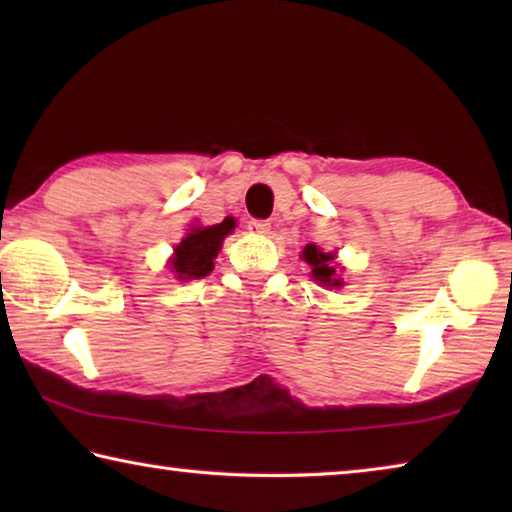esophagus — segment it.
<instances>
[{
	"label": "esophagus",
	"mask_w": 512,
	"mask_h": 512,
	"mask_svg": "<svg viewBox=\"0 0 512 512\" xmlns=\"http://www.w3.org/2000/svg\"><path fill=\"white\" fill-rule=\"evenodd\" d=\"M248 228L250 232H257V235H268V232H271V223L262 219H250Z\"/></svg>",
	"instance_id": "obj_1"
}]
</instances>
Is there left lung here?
I'll use <instances>...</instances> for the list:
<instances>
[{"mask_svg":"<svg viewBox=\"0 0 512 512\" xmlns=\"http://www.w3.org/2000/svg\"><path fill=\"white\" fill-rule=\"evenodd\" d=\"M300 257L309 264V268H311L309 275L314 277L320 287H329V289L343 287V277L339 275V264L334 262L336 259L334 253H323L318 246L307 244Z\"/></svg>","mask_w":512,"mask_h":512,"instance_id":"1","label":"left lung"}]
</instances>
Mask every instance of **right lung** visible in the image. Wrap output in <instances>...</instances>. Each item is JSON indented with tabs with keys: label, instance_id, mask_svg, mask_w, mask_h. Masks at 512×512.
Instances as JSON below:
<instances>
[{
	"label": "right lung",
	"instance_id": "1",
	"mask_svg": "<svg viewBox=\"0 0 512 512\" xmlns=\"http://www.w3.org/2000/svg\"><path fill=\"white\" fill-rule=\"evenodd\" d=\"M235 225L237 223L232 216H225L216 225H192L183 241L173 248V257L169 259L171 273L176 275V280H201V277L210 275L223 239L235 230Z\"/></svg>",
	"mask_w": 512,
	"mask_h": 512
}]
</instances>
